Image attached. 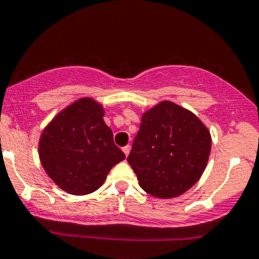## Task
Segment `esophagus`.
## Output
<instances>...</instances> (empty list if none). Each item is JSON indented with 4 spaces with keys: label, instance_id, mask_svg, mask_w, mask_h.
Listing matches in <instances>:
<instances>
[{
    "label": "esophagus",
    "instance_id": "1",
    "mask_svg": "<svg viewBox=\"0 0 259 259\" xmlns=\"http://www.w3.org/2000/svg\"><path fill=\"white\" fill-rule=\"evenodd\" d=\"M122 151H124V154L125 155H129V153H130V145H126V146H124V148H122Z\"/></svg>",
    "mask_w": 259,
    "mask_h": 259
}]
</instances>
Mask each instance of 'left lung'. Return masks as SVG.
Segmentation results:
<instances>
[{"label": "left lung", "mask_w": 259, "mask_h": 259, "mask_svg": "<svg viewBox=\"0 0 259 259\" xmlns=\"http://www.w3.org/2000/svg\"><path fill=\"white\" fill-rule=\"evenodd\" d=\"M210 146L209 132L194 114L163 101L143 115L127 163L143 190L168 199L185 193L199 180Z\"/></svg>", "instance_id": "8db88e82"}]
</instances>
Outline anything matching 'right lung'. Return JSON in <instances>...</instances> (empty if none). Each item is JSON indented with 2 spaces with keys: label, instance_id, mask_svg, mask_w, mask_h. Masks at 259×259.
I'll return each instance as SVG.
<instances>
[{
  "label": "right lung",
  "instance_id": "1",
  "mask_svg": "<svg viewBox=\"0 0 259 259\" xmlns=\"http://www.w3.org/2000/svg\"><path fill=\"white\" fill-rule=\"evenodd\" d=\"M103 116L100 104L80 99L57 115L41 135V164L50 178L70 194L95 192L110 169L125 159Z\"/></svg>",
  "mask_w": 259,
  "mask_h": 259
}]
</instances>
